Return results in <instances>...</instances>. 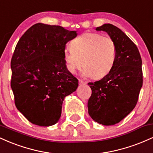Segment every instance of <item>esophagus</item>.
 Listing matches in <instances>:
<instances>
[{
    "label": "esophagus",
    "instance_id": "esophagus-1",
    "mask_svg": "<svg viewBox=\"0 0 153 153\" xmlns=\"http://www.w3.org/2000/svg\"><path fill=\"white\" fill-rule=\"evenodd\" d=\"M87 83V82L86 81H84V80H79V84H80V85H85V84H86Z\"/></svg>",
    "mask_w": 153,
    "mask_h": 153
}]
</instances>
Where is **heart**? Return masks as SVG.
I'll use <instances>...</instances> for the list:
<instances>
[{"label": "heart", "mask_w": 153, "mask_h": 153, "mask_svg": "<svg viewBox=\"0 0 153 153\" xmlns=\"http://www.w3.org/2000/svg\"><path fill=\"white\" fill-rule=\"evenodd\" d=\"M64 52L67 70L74 74L83 65L84 76L99 79L110 73L117 57V46L113 39L98 33H84L70 42Z\"/></svg>", "instance_id": "heart-1"}]
</instances>
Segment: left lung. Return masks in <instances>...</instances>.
Listing matches in <instances>:
<instances>
[{
	"instance_id": "8db88e82",
	"label": "left lung",
	"mask_w": 153,
	"mask_h": 153,
	"mask_svg": "<svg viewBox=\"0 0 153 153\" xmlns=\"http://www.w3.org/2000/svg\"><path fill=\"white\" fill-rule=\"evenodd\" d=\"M96 30L106 31L114 41L117 57L108 74L88 83L92 91L88 110L95 122L114 125L127 117L137 103L143 83L142 59L135 44L118 27L105 24Z\"/></svg>"
}]
</instances>
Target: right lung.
I'll return each instance as SVG.
<instances>
[{
  "label": "right lung",
  "mask_w": 153,
  "mask_h": 153,
  "mask_svg": "<svg viewBox=\"0 0 153 153\" xmlns=\"http://www.w3.org/2000/svg\"><path fill=\"white\" fill-rule=\"evenodd\" d=\"M76 36L75 31L38 23L19 40L10 62V86L17 109L32 124H56L65 97L76 91L78 79L64 60L66 43Z\"/></svg>",
  "instance_id": "right-lung-1"
}]
</instances>
